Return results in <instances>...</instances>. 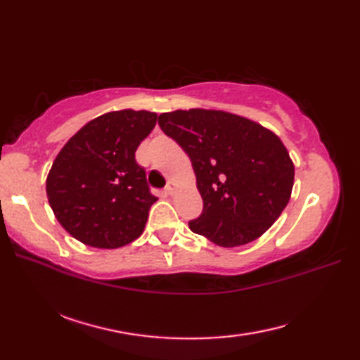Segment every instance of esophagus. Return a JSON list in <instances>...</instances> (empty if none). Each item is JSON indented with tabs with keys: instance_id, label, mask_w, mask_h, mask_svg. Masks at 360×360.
<instances>
[{
	"instance_id": "obj_1",
	"label": "esophagus",
	"mask_w": 360,
	"mask_h": 360,
	"mask_svg": "<svg viewBox=\"0 0 360 360\" xmlns=\"http://www.w3.org/2000/svg\"><path fill=\"white\" fill-rule=\"evenodd\" d=\"M164 192H165V195H173V193L176 192V184H174L173 181H168V182H167Z\"/></svg>"
}]
</instances>
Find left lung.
Instances as JSON below:
<instances>
[{
  "instance_id": "left-lung-1",
  "label": "left lung",
  "mask_w": 360,
  "mask_h": 360,
  "mask_svg": "<svg viewBox=\"0 0 360 360\" xmlns=\"http://www.w3.org/2000/svg\"><path fill=\"white\" fill-rule=\"evenodd\" d=\"M196 174L202 213L190 231L218 246H243L262 236L289 202L294 164L269 129L226 111L188 110L159 116Z\"/></svg>"
}]
</instances>
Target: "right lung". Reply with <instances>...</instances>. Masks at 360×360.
Masks as SVG:
<instances>
[{
	"label": "right lung",
	"mask_w": 360,
	"mask_h": 360,
	"mask_svg": "<svg viewBox=\"0 0 360 360\" xmlns=\"http://www.w3.org/2000/svg\"><path fill=\"white\" fill-rule=\"evenodd\" d=\"M158 114L122 110L106 112L80 128L60 150L46 179L53 215L86 246L116 249L143 231L158 201L145 168L136 162L139 143Z\"/></svg>",
	"instance_id": "right-lung-1"
}]
</instances>
